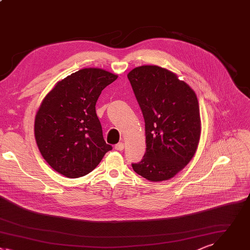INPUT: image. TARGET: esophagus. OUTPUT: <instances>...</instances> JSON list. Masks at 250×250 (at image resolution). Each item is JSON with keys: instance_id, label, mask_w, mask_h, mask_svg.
Masks as SVG:
<instances>
[{"instance_id": "obj_1", "label": "esophagus", "mask_w": 250, "mask_h": 250, "mask_svg": "<svg viewBox=\"0 0 250 250\" xmlns=\"http://www.w3.org/2000/svg\"><path fill=\"white\" fill-rule=\"evenodd\" d=\"M115 149H117V151H122V149H124V144L123 143H118L115 145Z\"/></svg>"}]
</instances>
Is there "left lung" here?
Returning a JSON list of instances; mask_svg holds the SVG:
<instances>
[{
    "label": "left lung",
    "instance_id": "1",
    "mask_svg": "<svg viewBox=\"0 0 250 250\" xmlns=\"http://www.w3.org/2000/svg\"><path fill=\"white\" fill-rule=\"evenodd\" d=\"M145 120L146 153L132 164L149 181L173 177L193 158L201 121L193 89L168 70L141 66L127 75Z\"/></svg>",
    "mask_w": 250,
    "mask_h": 250
}]
</instances>
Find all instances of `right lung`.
Returning a JSON list of instances; mask_svg holds the SVG:
<instances>
[{
  "label": "right lung",
  "instance_id": "1",
  "mask_svg": "<svg viewBox=\"0 0 250 250\" xmlns=\"http://www.w3.org/2000/svg\"><path fill=\"white\" fill-rule=\"evenodd\" d=\"M116 79L102 69H83L58 82L44 97L35 117V140L57 172L69 178L84 176L112 149L104 139L95 104Z\"/></svg>",
  "mask_w": 250,
  "mask_h": 250
}]
</instances>
